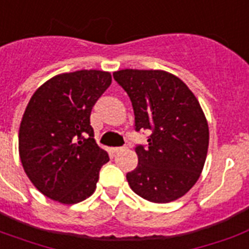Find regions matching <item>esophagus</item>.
<instances>
[{
  "mask_svg": "<svg viewBox=\"0 0 249 249\" xmlns=\"http://www.w3.org/2000/svg\"><path fill=\"white\" fill-rule=\"evenodd\" d=\"M125 148H126V147H113V148H112V151L115 152V154H119V152L124 151Z\"/></svg>",
  "mask_w": 249,
  "mask_h": 249,
  "instance_id": "1",
  "label": "esophagus"
}]
</instances>
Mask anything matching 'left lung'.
Instances as JSON below:
<instances>
[{
    "instance_id": "1",
    "label": "left lung",
    "mask_w": 249,
    "mask_h": 249,
    "mask_svg": "<svg viewBox=\"0 0 249 249\" xmlns=\"http://www.w3.org/2000/svg\"><path fill=\"white\" fill-rule=\"evenodd\" d=\"M113 79L128 93L136 130L148 129L147 148L138 146V165L126 174L130 189L152 203H170L200 177L209 144L208 121L181 79L161 70H120Z\"/></svg>"
}]
</instances>
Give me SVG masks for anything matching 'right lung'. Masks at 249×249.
I'll use <instances>...</instances> for the list:
<instances>
[{
	"label": "right lung",
	"mask_w": 249,
	"mask_h": 249,
	"mask_svg": "<svg viewBox=\"0 0 249 249\" xmlns=\"http://www.w3.org/2000/svg\"><path fill=\"white\" fill-rule=\"evenodd\" d=\"M98 70L60 73L33 93L19 128V156L25 174L49 199L76 204L95 191L109 160L94 140L91 108L111 85Z\"/></svg>",
	"instance_id": "right-lung-1"
}]
</instances>
